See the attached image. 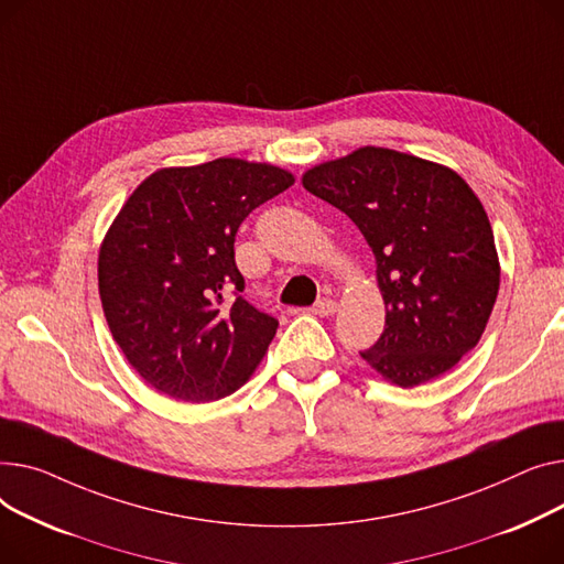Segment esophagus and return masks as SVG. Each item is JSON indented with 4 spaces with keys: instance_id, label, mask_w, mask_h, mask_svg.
Segmentation results:
<instances>
[{
    "instance_id": "34e87169",
    "label": "esophagus",
    "mask_w": 564,
    "mask_h": 564,
    "mask_svg": "<svg viewBox=\"0 0 564 564\" xmlns=\"http://www.w3.org/2000/svg\"><path fill=\"white\" fill-rule=\"evenodd\" d=\"M337 310H339V305H337L335 301H329V297H323V301H318V303L312 307V312H314L316 316H333Z\"/></svg>"
}]
</instances>
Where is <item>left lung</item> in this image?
Here are the masks:
<instances>
[{
    "label": "left lung",
    "instance_id": "8db88e82",
    "mask_svg": "<svg viewBox=\"0 0 564 564\" xmlns=\"http://www.w3.org/2000/svg\"><path fill=\"white\" fill-rule=\"evenodd\" d=\"M303 186L344 212L376 254L384 333L361 359L412 389L480 341L501 282L478 195L448 165L367 145L323 161Z\"/></svg>",
    "mask_w": 564,
    "mask_h": 564
}]
</instances>
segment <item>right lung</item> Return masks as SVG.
<instances>
[{
	"mask_svg": "<svg viewBox=\"0 0 564 564\" xmlns=\"http://www.w3.org/2000/svg\"><path fill=\"white\" fill-rule=\"evenodd\" d=\"M293 182L278 165L220 156L159 169L127 197L99 246V301L127 361L156 391L209 403L259 367L278 321L239 293L235 237Z\"/></svg>",
	"mask_w": 564,
	"mask_h": 564,
	"instance_id": "add662e5",
	"label": "right lung"
}]
</instances>
